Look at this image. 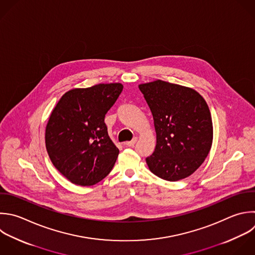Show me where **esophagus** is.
Masks as SVG:
<instances>
[{
	"label": "esophagus",
	"mask_w": 255,
	"mask_h": 255,
	"mask_svg": "<svg viewBox=\"0 0 255 255\" xmlns=\"http://www.w3.org/2000/svg\"><path fill=\"white\" fill-rule=\"evenodd\" d=\"M136 140H137V138H136V137H134L132 140H130V141H127L125 144H126V145H128V146H133V145L135 144Z\"/></svg>",
	"instance_id": "esophagus-1"
}]
</instances>
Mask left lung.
<instances>
[{
	"label": "left lung",
	"instance_id": "1",
	"mask_svg": "<svg viewBox=\"0 0 255 255\" xmlns=\"http://www.w3.org/2000/svg\"><path fill=\"white\" fill-rule=\"evenodd\" d=\"M153 117L156 144L146 157L156 176L177 181L191 175L208 155L213 127L205 100L193 89L161 80L138 85Z\"/></svg>",
	"mask_w": 255,
	"mask_h": 255
}]
</instances>
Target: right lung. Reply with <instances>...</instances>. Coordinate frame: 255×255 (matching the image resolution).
<instances>
[{"instance_id": "right-lung-1", "label": "right lung", "mask_w": 255, "mask_h": 255, "mask_svg": "<svg viewBox=\"0 0 255 255\" xmlns=\"http://www.w3.org/2000/svg\"><path fill=\"white\" fill-rule=\"evenodd\" d=\"M123 89L121 83L76 88L54 108L46 127V148L55 167L74 184L94 185L113 169L120 150L105 117Z\"/></svg>"}]
</instances>
